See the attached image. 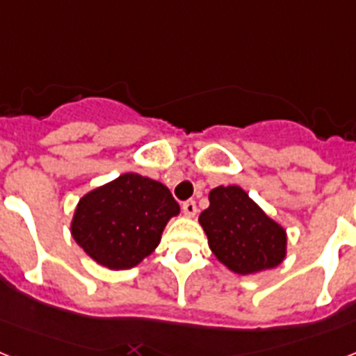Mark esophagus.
<instances>
[{
  "mask_svg": "<svg viewBox=\"0 0 356 356\" xmlns=\"http://www.w3.org/2000/svg\"><path fill=\"white\" fill-rule=\"evenodd\" d=\"M181 209H184V214L187 216V218H193L196 214V204L195 200H187V202H184V205H181Z\"/></svg>",
  "mask_w": 356,
  "mask_h": 356,
  "instance_id": "34e87169",
  "label": "esophagus"
}]
</instances>
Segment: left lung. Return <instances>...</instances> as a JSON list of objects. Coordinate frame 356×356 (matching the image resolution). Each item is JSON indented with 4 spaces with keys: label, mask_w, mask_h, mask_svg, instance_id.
I'll return each mask as SVG.
<instances>
[{
    "label": "left lung",
    "mask_w": 356,
    "mask_h": 356,
    "mask_svg": "<svg viewBox=\"0 0 356 356\" xmlns=\"http://www.w3.org/2000/svg\"><path fill=\"white\" fill-rule=\"evenodd\" d=\"M200 225L220 264L248 277L280 266L287 254L286 229L238 185H218Z\"/></svg>",
    "instance_id": "left-lung-1"
}]
</instances>
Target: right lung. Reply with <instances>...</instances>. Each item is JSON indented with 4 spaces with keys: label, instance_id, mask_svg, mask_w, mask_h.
Listing matches in <instances>:
<instances>
[{
    "label": "right lung",
    "instance_id": "1",
    "mask_svg": "<svg viewBox=\"0 0 356 356\" xmlns=\"http://www.w3.org/2000/svg\"><path fill=\"white\" fill-rule=\"evenodd\" d=\"M180 205L156 180L125 172L81 196L70 234L96 264L123 271L145 260Z\"/></svg>",
    "mask_w": 356,
    "mask_h": 356
}]
</instances>
